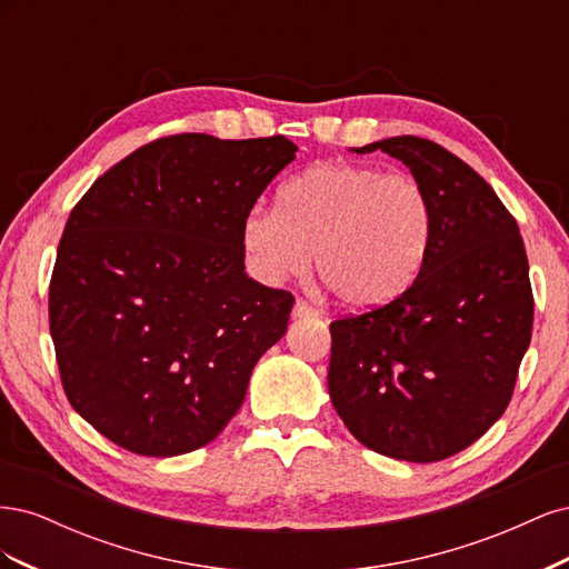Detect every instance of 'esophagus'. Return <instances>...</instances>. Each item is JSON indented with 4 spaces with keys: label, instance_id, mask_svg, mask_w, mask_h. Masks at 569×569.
Segmentation results:
<instances>
[{
    "label": "esophagus",
    "instance_id": "obj_1",
    "mask_svg": "<svg viewBox=\"0 0 569 569\" xmlns=\"http://www.w3.org/2000/svg\"><path fill=\"white\" fill-rule=\"evenodd\" d=\"M291 316H295V318H318V311H316V308H313L311 303H308V301L297 299L295 311H291Z\"/></svg>",
    "mask_w": 569,
    "mask_h": 569
}]
</instances>
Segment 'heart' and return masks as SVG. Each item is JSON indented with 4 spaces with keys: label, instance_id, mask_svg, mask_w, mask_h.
Here are the masks:
<instances>
[{
    "label": "heart",
    "instance_id": "1",
    "mask_svg": "<svg viewBox=\"0 0 569 569\" xmlns=\"http://www.w3.org/2000/svg\"><path fill=\"white\" fill-rule=\"evenodd\" d=\"M435 209L410 176L363 163H318L284 182L278 211L253 206L242 247L256 278L301 274L316 251L318 278L351 311H375L418 280Z\"/></svg>",
    "mask_w": 569,
    "mask_h": 569
}]
</instances>
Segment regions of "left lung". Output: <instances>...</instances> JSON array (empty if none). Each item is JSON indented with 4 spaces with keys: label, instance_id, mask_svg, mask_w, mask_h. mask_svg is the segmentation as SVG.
I'll use <instances>...</instances> for the list:
<instances>
[{
    "label": "left lung",
    "instance_id": "8db88e82",
    "mask_svg": "<svg viewBox=\"0 0 569 569\" xmlns=\"http://www.w3.org/2000/svg\"><path fill=\"white\" fill-rule=\"evenodd\" d=\"M403 161L432 199L425 266L403 295L330 325L327 387L368 449L435 462L503 416L531 339L533 297L520 228L456 153L401 134L356 149Z\"/></svg>",
    "mask_w": 569,
    "mask_h": 569
}]
</instances>
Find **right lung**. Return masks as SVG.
Returning a JSON list of instances; mask_svg holds the SVG:
<instances>
[{
	"label": "right lung",
	"mask_w": 569,
	"mask_h": 569,
	"mask_svg": "<svg viewBox=\"0 0 569 569\" xmlns=\"http://www.w3.org/2000/svg\"><path fill=\"white\" fill-rule=\"evenodd\" d=\"M282 134L153 140L68 216L49 282V332L68 401L137 456L213 441L295 297L244 272L242 220L295 161Z\"/></svg>",
	"instance_id": "1"
}]
</instances>
